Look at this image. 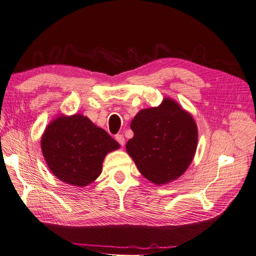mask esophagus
<instances>
[{"instance_id":"1","label":"esophagus","mask_w":256,"mask_h":256,"mask_svg":"<svg viewBox=\"0 0 256 256\" xmlns=\"http://www.w3.org/2000/svg\"><path fill=\"white\" fill-rule=\"evenodd\" d=\"M116 140L118 142H119L121 146H124V144H126V140H124L123 135H121V134L116 135Z\"/></svg>"}]
</instances>
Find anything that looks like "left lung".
Here are the masks:
<instances>
[{
    "label": "left lung",
    "instance_id": "8db88e82",
    "mask_svg": "<svg viewBox=\"0 0 256 256\" xmlns=\"http://www.w3.org/2000/svg\"><path fill=\"white\" fill-rule=\"evenodd\" d=\"M130 128L134 136L126 142V152L154 184H168L190 166L198 128L192 114L173 100L166 98L159 107L140 110Z\"/></svg>",
    "mask_w": 256,
    "mask_h": 256
}]
</instances>
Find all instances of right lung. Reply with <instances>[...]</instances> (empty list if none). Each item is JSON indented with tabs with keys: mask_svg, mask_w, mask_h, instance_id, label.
Here are the masks:
<instances>
[{
	"mask_svg": "<svg viewBox=\"0 0 256 256\" xmlns=\"http://www.w3.org/2000/svg\"><path fill=\"white\" fill-rule=\"evenodd\" d=\"M120 148L106 130L82 114L60 116L45 128L41 149L58 180L76 187L88 186L102 173L104 156Z\"/></svg>",
	"mask_w": 256,
	"mask_h": 256,
	"instance_id": "obj_1",
	"label": "right lung"
}]
</instances>
